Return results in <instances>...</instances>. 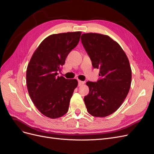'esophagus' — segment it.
<instances>
[{"instance_id": "obj_1", "label": "esophagus", "mask_w": 154, "mask_h": 154, "mask_svg": "<svg viewBox=\"0 0 154 154\" xmlns=\"http://www.w3.org/2000/svg\"><path fill=\"white\" fill-rule=\"evenodd\" d=\"M85 82H83V81H80V80H78V85L79 86H81L83 84H84Z\"/></svg>"}]
</instances>
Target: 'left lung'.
<instances>
[{
	"label": "left lung",
	"mask_w": 154,
	"mask_h": 154,
	"mask_svg": "<svg viewBox=\"0 0 154 154\" xmlns=\"http://www.w3.org/2000/svg\"><path fill=\"white\" fill-rule=\"evenodd\" d=\"M82 43L100 78L87 82L88 94L84 97L87 112L94 117H106L117 110L129 92L132 71L127 55L109 36L84 33Z\"/></svg>",
	"instance_id": "obj_1"
}]
</instances>
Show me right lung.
<instances>
[{
    "instance_id": "obj_1",
    "label": "right lung",
    "mask_w": 154,
    "mask_h": 154,
    "mask_svg": "<svg viewBox=\"0 0 154 154\" xmlns=\"http://www.w3.org/2000/svg\"><path fill=\"white\" fill-rule=\"evenodd\" d=\"M82 32H68L51 35L36 49L27 66L26 83L29 96L40 112L55 119L66 114L76 79L58 76L69 53L78 45Z\"/></svg>"
}]
</instances>
